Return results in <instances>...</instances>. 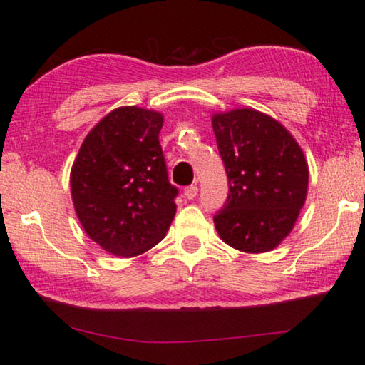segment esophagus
Wrapping results in <instances>:
<instances>
[{
  "instance_id": "obj_1",
  "label": "esophagus",
  "mask_w": 365,
  "mask_h": 365,
  "mask_svg": "<svg viewBox=\"0 0 365 365\" xmlns=\"http://www.w3.org/2000/svg\"><path fill=\"white\" fill-rule=\"evenodd\" d=\"M197 195H198V187H197V183H195V185H190V187L185 188V197L188 198V200H193V198H195Z\"/></svg>"
}]
</instances>
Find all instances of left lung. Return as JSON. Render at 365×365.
Here are the masks:
<instances>
[{
    "label": "left lung",
    "instance_id": "1",
    "mask_svg": "<svg viewBox=\"0 0 365 365\" xmlns=\"http://www.w3.org/2000/svg\"><path fill=\"white\" fill-rule=\"evenodd\" d=\"M228 195L213 215L220 239L233 249L260 254L275 249L304 207L309 167L292 135L252 108L212 116Z\"/></svg>",
    "mask_w": 365,
    "mask_h": 365
}]
</instances>
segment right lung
<instances>
[{
    "label": "right lung",
    "instance_id": "1",
    "mask_svg": "<svg viewBox=\"0 0 365 365\" xmlns=\"http://www.w3.org/2000/svg\"><path fill=\"white\" fill-rule=\"evenodd\" d=\"M157 111L121 106L86 135L73 163V205L101 249L135 257L157 245L172 223L178 188L168 180Z\"/></svg>",
    "mask_w": 365,
    "mask_h": 365
}]
</instances>
